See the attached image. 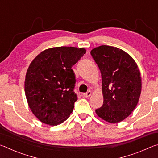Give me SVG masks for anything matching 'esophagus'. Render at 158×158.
<instances>
[{
	"label": "esophagus",
	"mask_w": 158,
	"mask_h": 158,
	"mask_svg": "<svg viewBox=\"0 0 158 158\" xmlns=\"http://www.w3.org/2000/svg\"><path fill=\"white\" fill-rule=\"evenodd\" d=\"M90 95H91V91H90L89 90V91L84 93V94H83V96L85 98H89V97H90Z\"/></svg>",
	"instance_id": "obj_1"
}]
</instances>
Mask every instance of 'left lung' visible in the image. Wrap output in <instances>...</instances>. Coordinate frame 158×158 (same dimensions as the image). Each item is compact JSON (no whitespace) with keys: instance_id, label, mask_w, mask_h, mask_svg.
I'll list each match as a JSON object with an SVG mask.
<instances>
[{"instance_id":"8db88e82","label":"left lung","mask_w":158,"mask_h":158,"mask_svg":"<svg viewBox=\"0 0 158 158\" xmlns=\"http://www.w3.org/2000/svg\"><path fill=\"white\" fill-rule=\"evenodd\" d=\"M100 69L103 105L95 110L99 117L111 123L126 118L137 106L141 78L137 63L118 48L102 45L90 52Z\"/></svg>"}]
</instances>
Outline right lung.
<instances>
[{
  "instance_id": "right-lung-1",
  "label": "right lung",
  "mask_w": 158,
  "mask_h": 158,
  "mask_svg": "<svg viewBox=\"0 0 158 158\" xmlns=\"http://www.w3.org/2000/svg\"><path fill=\"white\" fill-rule=\"evenodd\" d=\"M84 53V48H50L37 55L29 65L25 93L29 107L41 122L57 125L73 112L77 95L72 68Z\"/></svg>"
}]
</instances>
